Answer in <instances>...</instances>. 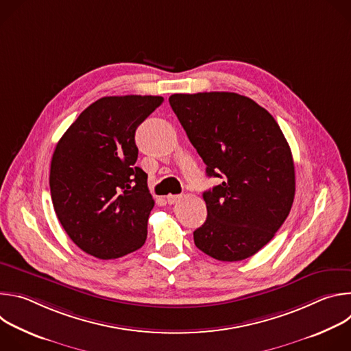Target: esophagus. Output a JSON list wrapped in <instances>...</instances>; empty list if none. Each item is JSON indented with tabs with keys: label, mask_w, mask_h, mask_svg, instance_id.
Instances as JSON below:
<instances>
[{
	"label": "esophagus",
	"mask_w": 351,
	"mask_h": 351,
	"mask_svg": "<svg viewBox=\"0 0 351 351\" xmlns=\"http://www.w3.org/2000/svg\"><path fill=\"white\" fill-rule=\"evenodd\" d=\"M178 199H180V195L179 194H168L167 195V202L168 204H175Z\"/></svg>",
	"instance_id": "34e87169"
}]
</instances>
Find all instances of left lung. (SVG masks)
<instances>
[{"label":"left lung","instance_id":"1","mask_svg":"<svg viewBox=\"0 0 351 351\" xmlns=\"http://www.w3.org/2000/svg\"><path fill=\"white\" fill-rule=\"evenodd\" d=\"M169 104L190 143L222 182L203 193L197 248L219 261H241L271 241L295 191L290 147L274 117L252 98L228 91L172 94Z\"/></svg>","mask_w":351,"mask_h":351}]
</instances>
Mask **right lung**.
I'll return each mask as SVG.
<instances>
[{
	"mask_svg": "<svg viewBox=\"0 0 351 351\" xmlns=\"http://www.w3.org/2000/svg\"><path fill=\"white\" fill-rule=\"evenodd\" d=\"M162 101L160 95L99 98L56 147L49 171L56 214L72 241L93 257H123L147 239L154 199L147 173L134 165V133Z\"/></svg>",
	"mask_w": 351,
	"mask_h": 351,
	"instance_id": "right-lung-1",
	"label": "right lung"
}]
</instances>
